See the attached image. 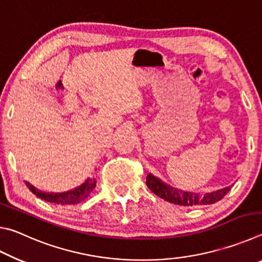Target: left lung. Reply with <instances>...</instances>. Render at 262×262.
Wrapping results in <instances>:
<instances>
[{
  "instance_id": "1",
  "label": "left lung",
  "mask_w": 262,
  "mask_h": 262,
  "mask_svg": "<svg viewBox=\"0 0 262 262\" xmlns=\"http://www.w3.org/2000/svg\"><path fill=\"white\" fill-rule=\"evenodd\" d=\"M147 184L148 188L151 190L154 194H156L163 200H165L170 203H173V205H179V206H199V205H212L217 201H220L223 199L225 195L231 187H224L219 190H215V192L206 193L205 195H200L198 193H192V192H183V190L177 189L168 186L167 184H164L162 180H159L156 177H154L151 173L147 176Z\"/></svg>"
}]
</instances>
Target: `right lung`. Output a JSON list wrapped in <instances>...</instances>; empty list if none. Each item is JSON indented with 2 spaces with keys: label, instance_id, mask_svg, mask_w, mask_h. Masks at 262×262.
I'll use <instances>...</instances> for the list:
<instances>
[{
  "label": "right lung",
  "instance_id": "obj_1",
  "mask_svg": "<svg viewBox=\"0 0 262 262\" xmlns=\"http://www.w3.org/2000/svg\"><path fill=\"white\" fill-rule=\"evenodd\" d=\"M26 185L29 186V189L31 192L37 195L39 199H42V200L47 202L56 203V205H76V203H79L84 199L88 198L89 194L95 189L96 179L88 178L85 183H83L81 186L63 193H45L33 187L28 181H26Z\"/></svg>",
  "mask_w": 262,
  "mask_h": 262
}]
</instances>
